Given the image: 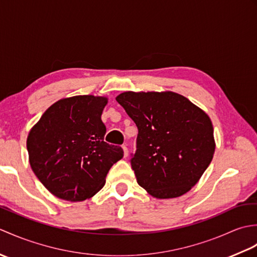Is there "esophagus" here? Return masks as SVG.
Returning a JSON list of instances; mask_svg holds the SVG:
<instances>
[{
    "mask_svg": "<svg viewBox=\"0 0 257 257\" xmlns=\"http://www.w3.org/2000/svg\"><path fill=\"white\" fill-rule=\"evenodd\" d=\"M122 150H123V157L125 158V157L128 156V148H127V147H125L124 145L122 146Z\"/></svg>",
    "mask_w": 257,
    "mask_h": 257,
    "instance_id": "34e87169",
    "label": "esophagus"
}]
</instances>
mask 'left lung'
<instances>
[{"label":"left lung","mask_w":257,"mask_h":257,"mask_svg":"<svg viewBox=\"0 0 257 257\" xmlns=\"http://www.w3.org/2000/svg\"><path fill=\"white\" fill-rule=\"evenodd\" d=\"M116 100L138 128L130 159L138 184L157 199L187 193L214 155L209 116L172 91H125Z\"/></svg>","instance_id":"8db88e82"}]
</instances>
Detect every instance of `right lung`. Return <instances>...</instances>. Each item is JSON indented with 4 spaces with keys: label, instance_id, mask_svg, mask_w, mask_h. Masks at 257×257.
<instances>
[{
    "label": "right lung",
    "instance_id": "right-lung-1",
    "mask_svg": "<svg viewBox=\"0 0 257 257\" xmlns=\"http://www.w3.org/2000/svg\"><path fill=\"white\" fill-rule=\"evenodd\" d=\"M106 97L74 96L56 101L31 129L26 146L33 172L52 194L77 202L91 198L123 157L103 141Z\"/></svg>",
    "mask_w": 257,
    "mask_h": 257
}]
</instances>
